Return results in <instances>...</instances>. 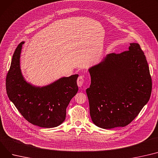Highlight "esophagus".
Listing matches in <instances>:
<instances>
[{
  "instance_id": "esophagus-1",
  "label": "esophagus",
  "mask_w": 158,
  "mask_h": 158,
  "mask_svg": "<svg viewBox=\"0 0 158 158\" xmlns=\"http://www.w3.org/2000/svg\"><path fill=\"white\" fill-rule=\"evenodd\" d=\"M83 76H79L77 81V85L79 87H81L83 85H84V82H85V79H84Z\"/></svg>"
}]
</instances>
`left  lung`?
I'll use <instances>...</instances> for the list:
<instances>
[{"mask_svg":"<svg viewBox=\"0 0 158 158\" xmlns=\"http://www.w3.org/2000/svg\"><path fill=\"white\" fill-rule=\"evenodd\" d=\"M128 49L108 54L89 69V112L100 128L126 127L149 100L152 79L144 52L137 43Z\"/></svg>","mask_w":158,"mask_h":158,"instance_id":"left-lung-1","label":"left lung"}]
</instances>
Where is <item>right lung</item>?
Wrapping results in <instances>:
<instances>
[{
    "label": "right lung",
    "instance_id": "add662e5",
    "mask_svg": "<svg viewBox=\"0 0 158 158\" xmlns=\"http://www.w3.org/2000/svg\"><path fill=\"white\" fill-rule=\"evenodd\" d=\"M24 42L16 48L6 76V91L23 117L32 124L53 128L66 118V109L78 91V74L62 77L44 87H35L27 82L21 72L19 58Z\"/></svg>",
    "mask_w": 158,
    "mask_h": 158
}]
</instances>
